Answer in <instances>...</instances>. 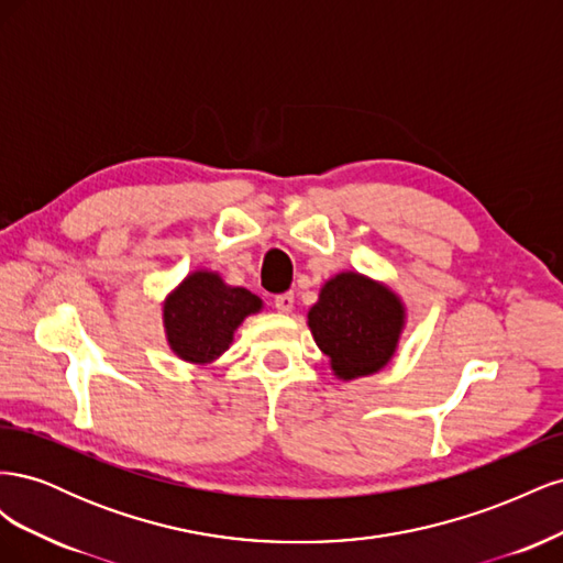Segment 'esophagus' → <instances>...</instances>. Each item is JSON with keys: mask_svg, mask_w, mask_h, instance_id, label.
Masks as SVG:
<instances>
[{"mask_svg": "<svg viewBox=\"0 0 563 563\" xmlns=\"http://www.w3.org/2000/svg\"><path fill=\"white\" fill-rule=\"evenodd\" d=\"M294 291H288V294H279L277 298H275V308L279 310V312H284V314H288L294 310Z\"/></svg>", "mask_w": 563, "mask_h": 563, "instance_id": "obj_1", "label": "esophagus"}]
</instances>
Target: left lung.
<instances>
[{"instance_id":"obj_1","label":"left lung","mask_w":563,"mask_h":563,"mask_svg":"<svg viewBox=\"0 0 563 563\" xmlns=\"http://www.w3.org/2000/svg\"><path fill=\"white\" fill-rule=\"evenodd\" d=\"M308 327L333 376L350 383L389 364L406 327V308L387 284L347 269L321 286Z\"/></svg>"}]
</instances>
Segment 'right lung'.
I'll use <instances>...</instances> for the list:
<instances>
[{
    "label": "right lung",
    "instance_id": "1",
    "mask_svg": "<svg viewBox=\"0 0 563 563\" xmlns=\"http://www.w3.org/2000/svg\"><path fill=\"white\" fill-rule=\"evenodd\" d=\"M263 310V300L244 286H230L218 272L195 269L164 300L168 347L183 362L211 364L234 340L242 321Z\"/></svg>",
    "mask_w": 563,
    "mask_h": 563
}]
</instances>
